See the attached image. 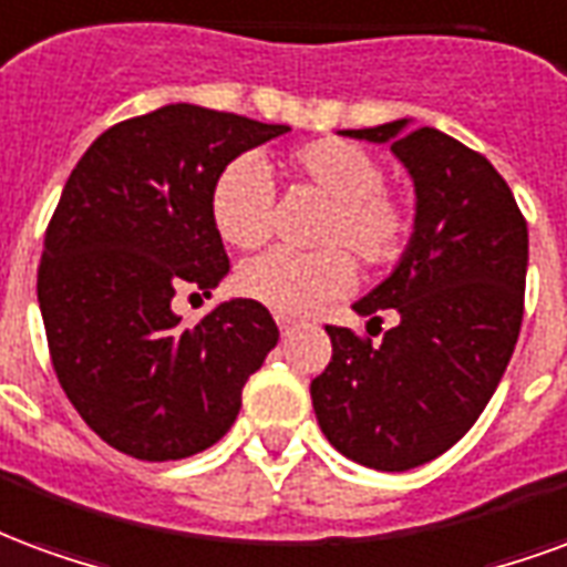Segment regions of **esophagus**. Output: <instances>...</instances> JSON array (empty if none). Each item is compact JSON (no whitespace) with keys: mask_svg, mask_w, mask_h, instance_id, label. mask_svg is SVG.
I'll list each match as a JSON object with an SVG mask.
<instances>
[{"mask_svg":"<svg viewBox=\"0 0 567 567\" xmlns=\"http://www.w3.org/2000/svg\"><path fill=\"white\" fill-rule=\"evenodd\" d=\"M278 326H280V334H284V338H289V334L296 332V323H292V320H287V317H278Z\"/></svg>","mask_w":567,"mask_h":567,"instance_id":"obj_1","label":"esophagus"}]
</instances>
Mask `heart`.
Instances as JSON below:
<instances>
[{
    "label": "heart",
    "instance_id": "1",
    "mask_svg": "<svg viewBox=\"0 0 567 567\" xmlns=\"http://www.w3.org/2000/svg\"><path fill=\"white\" fill-rule=\"evenodd\" d=\"M289 172L332 198L320 244H344L365 266H392L411 238L414 214L383 187L386 172L374 153L341 138H320L289 156ZM210 223L223 241L254 250L271 235L275 187L262 159L244 153L223 168L210 187ZM357 284L344 250L320 254L268 250L244 262L238 289L280 317H305L323 301L341 299Z\"/></svg>",
    "mask_w": 567,
    "mask_h": 567
}]
</instances>
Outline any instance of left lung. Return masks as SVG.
<instances>
[{"mask_svg": "<svg viewBox=\"0 0 567 567\" xmlns=\"http://www.w3.org/2000/svg\"><path fill=\"white\" fill-rule=\"evenodd\" d=\"M341 135L390 144L416 214L399 266L353 305L395 326L378 347L326 326L332 362L311 380L313 414L347 458L408 471L447 453L493 399L523 323L528 229L493 163L441 130L392 120Z\"/></svg>", "mask_w": 567, "mask_h": 567, "instance_id": "obj_1", "label": "left lung"}]
</instances>
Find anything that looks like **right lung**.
I'll use <instances>...</instances> for the list:
<instances>
[{
	"label": "right lung",
	"instance_id": "1",
	"mask_svg": "<svg viewBox=\"0 0 567 567\" xmlns=\"http://www.w3.org/2000/svg\"><path fill=\"white\" fill-rule=\"evenodd\" d=\"M284 132L177 102L102 132L65 181L41 250V320L74 411L126 456L168 462L217 444L278 344L259 301H223L193 329L172 301L177 289L210 296L229 275L210 187Z\"/></svg>",
	"mask_w": 567,
	"mask_h": 567
}]
</instances>
